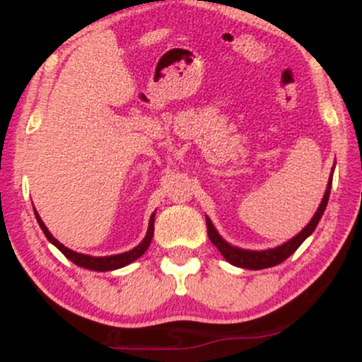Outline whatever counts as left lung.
I'll return each mask as SVG.
<instances>
[{"label": "left lung", "instance_id": "obj_1", "mask_svg": "<svg viewBox=\"0 0 362 362\" xmlns=\"http://www.w3.org/2000/svg\"><path fill=\"white\" fill-rule=\"evenodd\" d=\"M330 187H332V177L328 178V185H327V192L323 195L322 204H320L318 211L315 213L313 219L308 223V226L301 231L300 235H296L294 238H291L289 242H286L281 247L272 248V250H264V252H250V250H242V248H235L231 245H228L224 240L216 233L213 223L207 219V235H209L211 243L221 252V255L226 259L230 264L236 265V267L242 269H252V271H259V269H267V267H274V265H279L281 262H284L289 255H293L294 252L298 250V247L305 242L308 236L313 233L315 228L320 219H322L323 211H325L327 202H328V195H330Z\"/></svg>", "mask_w": 362, "mask_h": 362}]
</instances>
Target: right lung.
I'll list each match as a JSON object with an SVG mask.
<instances>
[{"mask_svg": "<svg viewBox=\"0 0 362 362\" xmlns=\"http://www.w3.org/2000/svg\"><path fill=\"white\" fill-rule=\"evenodd\" d=\"M35 218H37V223H39V226L42 228L44 235L47 236L49 242H51L52 245H56V247L59 248L62 253H64L66 259H69V260L73 262V264L80 265V267L90 269V271H98V272L115 271V269L124 267V265L131 264V262H134L136 259H139V257L148 250L149 243H151L153 233H155V214H153L151 219H149V226H148L146 236H144L143 242H141L136 248H132L131 252L119 253V255H110V257H90V255H83V253H76V252L69 250V248H66L64 245L59 243L56 238H54V236L51 235V231H49L47 228H45V224L42 223V219H40V216L37 214V213H35Z\"/></svg>", "mask_w": 362, "mask_h": 362, "instance_id": "1", "label": "right lung"}]
</instances>
